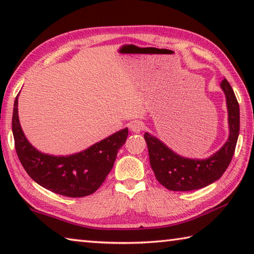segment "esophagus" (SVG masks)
Segmentation results:
<instances>
[{"label": "esophagus", "mask_w": 254, "mask_h": 254, "mask_svg": "<svg viewBox=\"0 0 254 254\" xmlns=\"http://www.w3.org/2000/svg\"><path fill=\"white\" fill-rule=\"evenodd\" d=\"M128 127L130 130L134 133H140L143 130V123L140 121H132L130 124H128Z\"/></svg>", "instance_id": "1"}]
</instances>
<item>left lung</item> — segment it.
I'll use <instances>...</instances> for the list:
<instances>
[{
	"label": "left lung",
	"mask_w": 254,
	"mask_h": 254,
	"mask_svg": "<svg viewBox=\"0 0 254 254\" xmlns=\"http://www.w3.org/2000/svg\"><path fill=\"white\" fill-rule=\"evenodd\" d=\"M229 113V139L224 145L206 159L179 156L158 137L144 133L150 165L162 186L174 191H189L208 186L222 177L233 157L240 132V107L235 94L225 78L221 83Z\"/></svg>",
	"instance_id": "obj_1"
}]
</instances>
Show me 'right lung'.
Listing matches in <instances>:
<instances>
[{"instance_id":"add662e5","label":"right lung","mask_w":254,"mask_h":254,"mask_svg":"<svg viewBox=\"0 0 254 254\" xmlns=\"http://www.w3.org/2000/svg\"><path fill=\"white\" fill-rule=\"evenodd\" d=\"M18 96L14 101L12 132L19 160L30 177L48 190L67 197H84L96 191L113 168L118 151L126 143L127 127L70 156L42 153L29 142L21 127Z\"/></svg>"}]
</instances>
